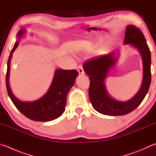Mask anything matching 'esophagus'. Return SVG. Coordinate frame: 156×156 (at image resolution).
<instances>
[{
  "label": "esophagus",
  "instance_id": "1",
  "mask_svg": "<svg viewBox=\"0 0 156 156\" xmlns=\"http://www.w3.org/2000/svg\"><path fill=\"white\" fill-rule=\"evenodd\" d=\"M78 73H80V74H84V69H83V67H82L81 66H79L78 67Z\"/></svg>",
  "mask_w": 156,
  "mask_h": 156
}]
</instances>
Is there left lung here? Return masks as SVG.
<instances>
[{
    "label": "left lung",
    "mask_w": 156,
    "mask_h": 156,
    "mask_svg": "<svg viewBox=\"0 0 156 156\" xmlns=\"http://www.w3.org/2000/svg\"><path fill=\"white\" fill-rule=\"evenodd\" d=\"M124 44L136 47L142 56L143 80L139 91L126 101H119L110 97L106 91L104 80L108 72L116 63L115 52L96 56L84 62L83 69L89 75V99L93 107L101 114L110 116L124 115L135 110L142 102L148 92L151 80V52L145 36L139 28L129 25L126 27Z\"/></svg>",
    "instance_id": "left-lung-1"
}]
</instances>
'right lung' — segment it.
<instances>
[{"mask_svg":"<svg viewBox=\"0 0 156 156\" xmlns=\"http://www.w3.org/2000/svg\"><path fill=\"white\" fill-rule=\"evenodd\" d=\"M25 33V30L21 29L17 33L20 39ZM18 46L16 41L11 51L7 61L6 73V87L8 95L15 106L24 116L35 121H49L57 119L63 114L66 106L67 95L75 83L78 73L76 70H56L53 81L46 95L38 100L23 102L18 100L11 92L9 84V75L10 61L12 53Z\"/></svg>","mask_w":156,"mask_h":156,"instance_id":"add662e5","label":"right lung"}]
</instances>
